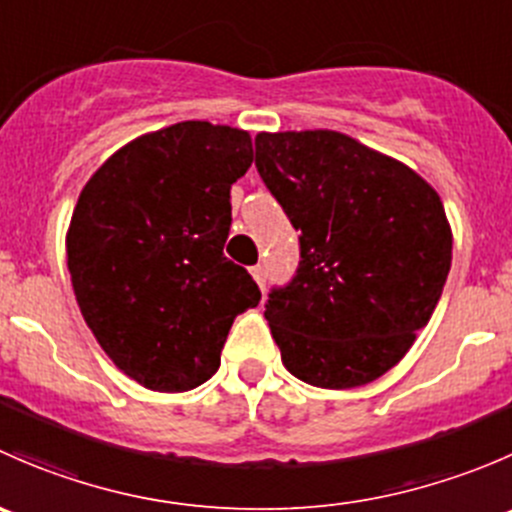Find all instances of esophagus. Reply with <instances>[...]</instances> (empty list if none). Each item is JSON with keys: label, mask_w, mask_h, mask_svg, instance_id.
<instances>
[{"label": "esophagus", "mask_w": 512, "mask_h": 512, "mask_svg": "<svg viewBox=\"0 0 512 512\" xmlns=\"http://www.w3.org/2000/svg\"><path fill=\"white\" fill-rule=\"evenodd\" d=\"M252 277H255V282H257V285H260V289H265V285H267L265 265H255V267H252Z\"/></svg>", "instance_id": "34e87169"}]
</instances>
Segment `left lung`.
<instances>
[{
	"instance_id": "left-lung-1",
	"label": "left lung",
	"mask_w": 512,
	"mask_h": 512,
	"mask_svg": "<svg viewBox=\"0 0 512 512\" xmlns=\"http://www.w3.org/2000/svg\"><path fill=\"white\" fill-rule=\"evenodd\" d=\"M255 165L299 230L297 272L265 304L282 364L322 389L379 379L446 285L441 198L409 165L337 131L257 133Z\"/></svg>"
}]
</instances>
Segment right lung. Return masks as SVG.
Returning <instances> with one entry per match:
<instances>
[{"instance_id":"add662e5","label":"right lung","mask_w":512,"mask_h":512,"mask_svg":"<svg viewBox=\"0 0 512 512\" xmlns=\"http://www.w3.org/2000/svg\"><path fill=\"white\" fill-rule=\"evenodd\" d=\"M250 165L247 131L183 121L123 146L81 190L66 235L76 302L146 389L205 384L237 314L260 304L250 272L223 255L230 188Z\"/></svg>"}]
</instances>
